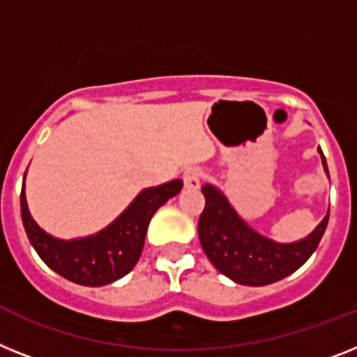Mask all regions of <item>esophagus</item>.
<instances>
[{"label":"esophagus","mask_w":357,"mask_h":357,"mask_svg":"<svg viewBox=\"0 0 357 357\" xmlns=\"http://www.w3.org/2000/svg\"><path fill=\"white\" fill-rule=\"evenodd\" d=\"M183 183L187 188H197L202 183V172L197 169H188L183 172Z\"/></svg>","instance_id":"obj_1"}]
</instances>
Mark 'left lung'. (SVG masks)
Here are the masks:
<instances>
[{
	"label": "left lung",
	"mask_w": 357,
	"mask_h": 357,
	"mask_svg": "<svg viewBox=\"0 0 357 357\" xmlns=\"http://www.w3.org/2000/svg\"><path fill=\"white\" fill-rule=\"evenodd\" d=\"M323 167L326 169L321 149ZM205 208L199 215L197 234L212 265L239 285L263 287L283 280L312 256L325 234L328 214L308 238L281 245L254 232L234 212L218 188L205 185Z\"/></svg>",
	"instance_id": "1"
}]
</instances>
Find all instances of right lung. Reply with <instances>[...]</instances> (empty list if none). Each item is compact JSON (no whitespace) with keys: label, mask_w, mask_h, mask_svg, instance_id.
<instances>
[{"label":"right lung","mask_w":357,"mask_h":357,"mask_svg":"<svg viewBox=\"0 0 357 357\" xmlns=\"http://www.w3.org/2000/svg\"><path fill=\"white\" fill-rule=\"evenodd\" d=\"M181 187L183 181L174 179L146 188L100 234L74 241H59L36 225L26 208L25 185L21 188V218L32 247L54 272L77 285L101 287L119 280L136 266L152 215Z\"/></svg>","instance_id":"1"}]
</instances>
